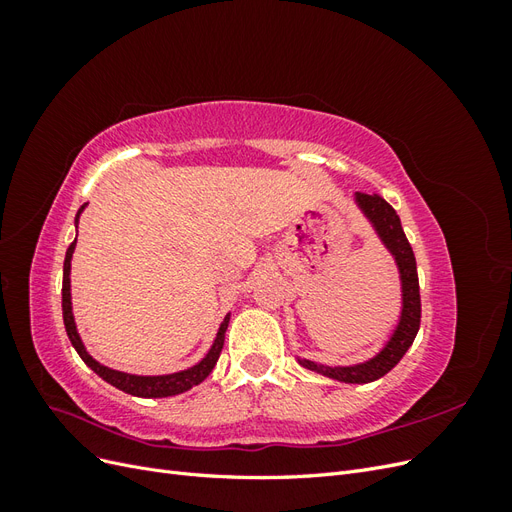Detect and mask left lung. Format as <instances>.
I'll use <instances>...</instances> for the list:
<instances>
[{
    "instance_id": "left-lung-1",
    "label": "left lung",
    "mask_w": 512,
    "mask_h": 512,
    "mask_svg": "<svg viewBox=\"0 0 512 512\" xmlns=\"http://www.w3.org/2000/svg\"><path fill=\"white\" fill-rule=\"evenodd\" d=\"M356 200H359V205L365 211L367 218L374 222L378 235L382 237L384 245L393 252L399 265L401 286H404V309H401L399 327L389 346H386L376 359H371L367 363L354 365V367H327L312 361H299V363L307 369L318 371V374L329 376L339 382L365 384V382H374L382 378L384 374H389V371L404 359V354L412 346L418 327H421V292H418V273H416L412 245L406 239V232L401 228L399 215L395 213V209L378 194L356 192Z\"/></svg>"
}]
</instances>
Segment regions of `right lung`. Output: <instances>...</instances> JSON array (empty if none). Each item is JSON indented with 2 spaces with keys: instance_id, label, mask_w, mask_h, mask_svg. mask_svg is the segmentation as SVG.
Masks as SVG:
<instances>
[{
  "instance_id": "add662e5",
  "label": "right lung",
  "mask_w": 512,
  "mask_h": 512,
  "mask_svg": "<svg viewBox=\"0 0 512 512\" xmlns=\"http://www.w3.org/2000/svg\"><path fill=\"white\" fill-rule=\"evenodd\" d=\"M83 211V207L79 209V213ZM79 213H76V220H79ZM74 245L76 241L70 243L68 252H66V260H64V286H61V312H64V324H66V333L70 337V342L74 346V350L79 352L81 359L85 361L87 367H91L96 371V374L106 380L108 384H113L115 389L134 395V397H170V395H179L183 391H190L192 386L203 382L209 374L211 369L215 367L220 359V352L224 348V333L228 329V320L230 316L224 318L222 327L218 331V337H215V342L209 350V354L205 356L203 361L198 365L179 371V374H170V376H130V374H123V371H115V369H108L104 365H100L98 361L91 359L87 354V350L83 348V342L79 333H76V324H74V316H72V303H70V258L74 252Z\"/></svg>"
}]
</instances>
